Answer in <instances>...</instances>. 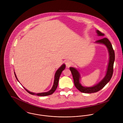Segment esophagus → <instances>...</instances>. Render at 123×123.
<instances>
[{
  "mask_svg": "<svg viewBox=\"0 0 123 123\" xmlns=\"http://www.w3.org/2000/svg\"><path fill=\"white\" fill-rule=\"evenodd\" d=\"M65 64H66V65L67 66V67H69L70 65H71L72 63H71V62L70 61H66Z\"/></svg>",
  "mask_w": 123,
  "mask_h": 123,
  "instance_id": "1",
  "label": "esophagus"
}]
</instances>
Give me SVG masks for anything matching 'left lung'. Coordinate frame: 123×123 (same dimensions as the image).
<instances>
[{"mask_svg":"<svg viewBox=\"0 0 123 123\" xmlns=\"http://www.w3.org/2000/svg\"><path fill=\"white\" fill-rule=\"evenodd\" d=\"M97 33L98 35L99 36H104V34L101 33L98 30H97ZM97 43H103L105 44L107 47L108 49V51L109 54V61L108 63V68L106 71V74L105 75V78L97 85L92 87H83L80 83V75L78 70H76L75 68L70 67V70L71 71L72 73L73 79L74 80V83L75 86L79 90L80 92L85 93H92L97 92L99 91L100 89L104 88L105 86V85L110 81L111 80L113 73V70H114V63L115 61V52L113 48L112 47V45L109 41V40L107 38H103L101 39L97 40L96 42Z\"/></svg>","mask_w":123,"mask_h":123,"instance_id":"left-lung-1","label":"left lung"}]
</instances>
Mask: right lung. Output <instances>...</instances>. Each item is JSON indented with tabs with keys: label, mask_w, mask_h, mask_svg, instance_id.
<instances>
[{
	"label": "right lung",
	"mask_w": 123,
	"mask_h": 123,
	"mask_svg": "<svg viewBox=\"0 0 123 123\" xmlns=\"http://www.w3.org/2000/svg\"><path fill=\"white\" fill-rule=\"evenodd\" d=\"M65 64H63L61 66V67L58 70L56 71V72L55 73V74L54 83H53V87H52V89L50 91H48L47 92L40 93H33V92L29 91L28 90H27L26 89H25V88H24L25 89V90H26V91L28 93H29L30 94L33 95H37L38 96H46L50 95L54 93V92L56 90V88H57L60 76L62 72V71L65 69ZM15 73V77H16L17 80H18V81H19L18 80V78H17V77L16 76V75L15 73Z\"/></svg>",
	"instance_id": "1"
}]
</instances>
